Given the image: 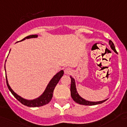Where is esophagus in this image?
<instances>
[{
    "label": "esophagus",
    "instance_id": "obj_1",
    "mask_svg": "<svg viewBox=\"0 0 127 127\" xmlns=\"http://www.w3.org/2000/svg\"><path fill=\"white\" fill-rule=\"evenodd\" d=\"M64 72L65 73H66V74H70V73L72 72V70L69 68H66L64 70Z\"/></svg>",
    "mask_w": 127,
    "mask_h": 127
}]
</instances>
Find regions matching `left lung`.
<instances>
[{
    "instance_id": "8db88e82",
    "label": "left lung",
    "mask_w": 127,
    "mask_h": 127,
    "mask_svg": "<svg viewBox=\"0 0 127 127\" xmlns=\"http://www.w3.org/2000/svg\"><path fill=\"white\" fill-rule=\"evenodd\" d=\"M109 44L110 45L111 48H112V50L115 52V53H117V50H116L115 47L114 43H113L112 40L109 41ZM71 78V85H70V92H71V96H72V99L73 100L76 102V103H78V104L80 105H95L97 104H100L102 103L103 102H104L105 101H106L107 100H105L100 101V102H90V101H87L85 99L82 98L77 93V90H76L75 88V80L72 77H70Z\"/></svg>"
}]
</instances>
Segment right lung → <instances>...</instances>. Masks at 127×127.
Listing matches in <instances>:
<instances>
[{"instance_id":"right-lung-1","label":"right lung","mask_w":127,"mask_h":127,"mask_svg":"<svg viewBox=\"0 0 127 127\" xmlns=\"http://www.w3.org/2000/svg\"><path fill=\"white\" fill-rule=\"evenodd\" d=\"M35 37H37V35H31L27 36V37H25V38H24V39L22 40H24L26 39V38H35ZM63 75H64V70H61L59 72H58V73L52 78L51 80L50 81V82L48 84L47 87L46 89H45V90L44 91V92L43 93V94H42L40 96L37 98L34 99V100H25V99L23 98L21 96L18 95L16 93L14 92L12 90V89L11 88H10V87L9 86V85H8V81H7V77H6V82H7V87H8V89H9V90H10V92H11L12 95L16 98V99H17L20 103H22L23 105L30 107H41V106L48 104V103L50 102V101L51 100V99L52 98L54 89H55V86H56L57 84L59 82V81L60 80V79L61 78V77L63 76Z\"/></svg>"}]
</instances>
